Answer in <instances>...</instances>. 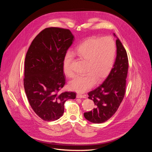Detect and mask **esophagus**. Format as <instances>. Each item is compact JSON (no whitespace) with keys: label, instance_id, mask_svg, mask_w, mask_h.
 Wrapping results in <instances>:
<instances>
[{"label":"esophagus","instance_id":"34e87169","mask_svg":"<svg viewBox=\"0 0 152 152\" xmlns=\"http://www.w3.org/2000/svg\"><path fill=\"white\" fill-rule=\"evenodd\" d=\"M76 97H77V98H80V99H81V98H85V96H83V95H81V94H77L76 95Z\"/></svg>","mask_w":152,"mask_h":152}]
</instances>
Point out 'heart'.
I'll return each instance as SVG.
<instances>
[{
  "mask_svg": "<svg viewBox=\"0 0 152 152\" xmlns=\"http://www.w3.org/2000/svg\"><path fill=\"white\" fill-rule=\"evenodd\" d=\"M76 53L86 61L85 74L75 77L69 83V87L72 91L83 93L91 89L96 82H100L110 74L114 66L116 47L111 37L90 38L77 47ZM73 59L70 52L66 53L63 59V72L69 77L74 76L70 67Z\"/></svg>",
  "mask_w": 152,
  "mask_h": 152,
  "instance_id": "heart-1",
  "label": "heart"
}]
</instances>
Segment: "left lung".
<instances>
[{"label": "left lung", "mask_w": 152, "mask_h": 152, "mask_svg": "<svg viewBox=\"0 0 152 152\" xmlns=\"http://www.w3.org/2000/svg\"><path fill=\"white\" fill-rule=\"evenodd\" d=\"M117 38V56L113 68L104 82L88 93V99L93 100L96 107L85 113L84 117L93 123H102L110 119L117 111L126 91L129 67L126 51Z\"/></svg>", "instance_id": "left-lung-1"}]
</instances>
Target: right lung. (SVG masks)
<instances>
[{"mask_svg": "<svg viewBox=\"0 0 152 152\" xmlns=\"http://www.w3.org/2000/svg\"><path fill=\"white\" fill-rule=\"evenodd\" d=\"M75 37L69 29L48 28L34 39L25 61L24 88L29 104L42 120L52 121L64 114V103L74 92L59 93L66 83L63 59Z\"/></svg>", "mask_w": 152, "mask_h": 152, "instance_id": "1", "label": "right lung"}]
</instances>
